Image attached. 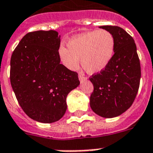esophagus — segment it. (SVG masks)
Returning <instances> with one entry per match:
<instances>
[{
    "label": "esophagus",
    "mask_w": 153,
    "mask_h": 153,
    "mask_svg": "<svg viewBox=\"0 0 153 153\" xmlns=\"http://www.w3.org/2000/svg\"><path fill=\"white\" fill-rule=\"evenodd\" d=\"M79 80H80V81H82V80H84V79H86V78L82 74H79Z\"/></svg>",
    "instance_id": "esophagus-1"
}]
</instances>
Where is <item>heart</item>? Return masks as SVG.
Returning a JSON list of instances; mask_svg holds the SVG:
<instances>
[{
	"instance_id": "1",
	"label": "heart",
	"mask_w": 153,
	"mask_h": 153,
	"mask_svg": "<svg viewBox=\"0 0 153 153\" xmlns=\"http://www.w3.org/2000/svg\"><path fill=\"white\" fill-rule=\"evenodd\" d=\"M67 48L61 46L59 55L62 63L70 70L76 69L79 58L82 67L89 74L104 71L111 62L115 52V39L105 29L86 32L67 41Z\"/></svg>"
}]
</instances>
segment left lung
<instances>
[{
    "mask_svg": "<svg viewBox=\"0 0 153 153\" xmlns=\"http://www.w3.org/2000/svg\"><path fill=\"white\" fill-rule=\"evenodd\" d=\"M99 27L113 34L115 52L109 66L90 78L94 86L90 105L96 114L112 118L126 112L135 100L140 86V64L130 35L117 26Z\"/></svg>",
    "mask_w": 153,
    "mask_h": 153,
    "instance_id": "obj_1",
    "label": "left lung"
}]
</instances>
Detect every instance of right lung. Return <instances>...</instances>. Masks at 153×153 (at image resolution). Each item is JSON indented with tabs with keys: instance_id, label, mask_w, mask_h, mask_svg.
<instances>
[{
	"instance_id": "obj_1",
	"label": "right lung",
	"mask_w": 153,
	"mask_h": 153,
	"mask_svg": "<svg viewBox=\"0 0 153 153\" xmlns=\"http://www.w3.org/2000/svg\"><path fill=\"white\" fill-rule=\"evenodd\" d=\"M60 36L36 31L23 37L10 60V82L20 107L30 118L52 123L67 110V94L79 86L78 73L60 64Z\"/></svg>"
}]
</instances>
